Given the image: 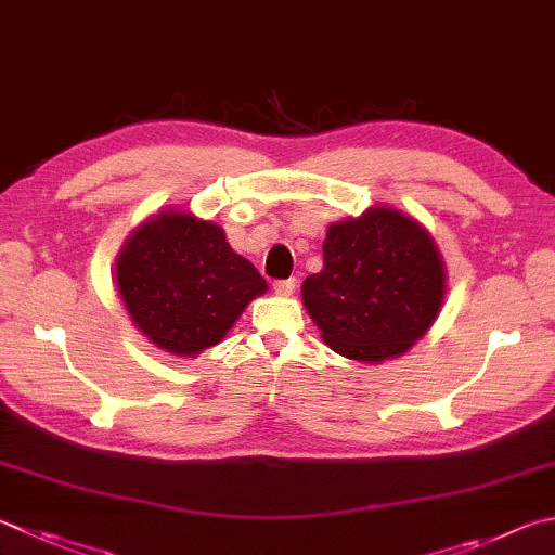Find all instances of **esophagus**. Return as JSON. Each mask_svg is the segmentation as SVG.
<instances>
[{
  "mask_svg": "<svg viewBox=\"0 0 555 555\" xmlns=\"http://www.w3.org/2000/svg\"><path fill=\"white\" fill-rule=\"evenodd\" d=\"M274 291L279 296H291L296 291V279H279L274 281Z\"/></svg>",
  "mask_w": 555,
  "mask_h": 555,
  "instance_id": "34e87169",
  "label": "esophagus"
}]
</instances>
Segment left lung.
I'll return each instance as SVG.
<instances>
[{
  "label": "left lung",
  "instance_id": "8db88e82",
  "mask_svg": "<svg viewBox=\"0 0 555 555\" xmlns=\"http://www.w3.org/2000/svg\"><path fill=\"white\" fill-rule=\"evenodd\" d=\"M304 306L337 354L383 361L425 335L444 300V264L417 220L371 208L330 225Z\"/></svg>",
  "mask_w": 555,
  "mask_h": 555
}]
</instances>
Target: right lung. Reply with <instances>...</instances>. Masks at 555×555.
<instances>
[{
	"label": "right lung",
	"mask_w": 555,
	"mask_h": 555,
	"mask_svg": "<svg viewBox=\"0 0 555 555\" xmlns=\"http://www.w3.org/2000/svg\"><path fill=\"white\" fill-rule=\"evenodd\" d=\"M120 298L159 349L194 357L218 345L267 281L228 245L223 228L191 214H159L140 225L116 264Z\"/></svg>",
	"instance_id": "1"
}]
</instances>
